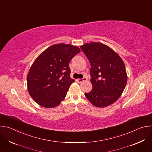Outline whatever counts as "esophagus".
<instances>
[{"label": "esophagus", "instance_id": "34e87169", "mask_svg": "<svg viewBox=\"0 0 152 152\" xmlns=\"http://www.w3.org/2000/svg\"><path fill=\"white\" fill-rule=\"evenodd\" d=\"M86 80H87V79H86V77H83V78H82V79H77V82H79V83H81V82H82L86 81Z\"/></svg>", "mask_w": 152, "mask_h": 152}]
</instances>
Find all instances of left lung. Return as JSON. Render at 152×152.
<instances>
[{
	"instance_id": "1",
	"label": "left lung",
	"mask_w": 152,
	"mask_h": 152,
	"mask_svg": "<svg viewBox=\"0 0 152 152\" xmlns=\"http://www.w3.org/2000/svg\"><path fill=\"white\" fill-rule=\"evenodd\" d=\"M90 65L92 90L85 96L96 107H104L114 103L123 93L127 81L124 62L107 46L98 42L80 46Z\"/></svg>"
}]
</instances>
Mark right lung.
Instances as JSON below:
<instances>
[{"mask_svg": "<svg viewBox=\"0 0 152 152\" xmlns=\"http://www.w3.org/2000/svg\"><path fill=\"white\" fill-rule=\"evenodd\" d=\"M80 52L75 46L60 43L42 52L35 60L27 76L30 96L39 105L52 108L66 97L70 85L69 62Z\"/></svg>", "mask_w": 152, "mask_h": 152, "instance_id": "1", "label": "right lung"}]
</instances>
